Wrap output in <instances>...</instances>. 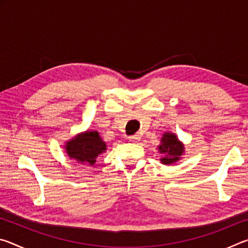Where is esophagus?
<instances>
[{"label":"esophagus","mask_w":248,"mask_h":248,"mask_svg":"<svg viewBox=\"0 0 248 248\" xmlns=\"http://www.w3.org/2000/svg\"><path fill=\"white\" fill-rule=\"evenodd\" d=\"M129 141L130 142H133V143H137V142L140 141V137L138 136V134H136V136H132L129 138Z\"/></svg>","instance_id":"1"}]
</instances>
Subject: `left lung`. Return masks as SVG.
Returning a JSON list of instances; mask_svg holds the SVG:
<instances>
[{"mask_svg":"<svg viewBox=\"0 0 248 248\" xmlns=\"http://www.w3.org/2000/svg\"><path fill=\"white\" fill-rule=\"evenodd\" d=\"M158 152L162 154V164L170 165L178 162L185 153V145L175 133L166 131L161 138V143L157 146Z\"/></svg>","mask_w":248,"mask_h":248,"instance_id":"1","label":"left lung"}]
</instances>
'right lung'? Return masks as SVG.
<instances>
[{
    "label": "right lung",
    "instance_id": "obj_1",
    "mask_svg": "<svg viewBox=\"0 0 248 248\" xmlns=\"http://www.w3.org/2000/svg\"><path fill=\"white\" fill-rule=\"evenodd\" d=\"M64 150L69 158L74 159L78 164L94 165L99 155L107 150V145L98 131L86 130L66 141Z\"/></svg>",
    "mask_w": 248,
    "mask_h": 248
}]
</instances>
